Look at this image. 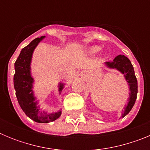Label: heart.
Returning <instances> with one entry per match:
<instances>
[{"instance_id": "obj_1", "label": "heart", "mask_w": 150, "mask_h": 150, "mask_svg": "<svg viewBox=\"0 0 150 150\" xmlns=\"http://www.w3.org/2000/svg\"><path fill=\"white\" fill-rule=\"evenodd\" d=\"M100 50V47L98 46H91L88 49V53L90 55H95V54L98 53L99 51Z\"/></svg>"}]
</instances>
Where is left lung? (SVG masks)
<instances>
[{
	"mask_svg": "<svg viewBox=\"0 0 150 150\" xmlns=\"http://www.w3.org/2000/svg\"><path fill=\"white\" fill-rule=\"evenodd\" d=\"M104 64L110 69H116L120 71L125 76L129 86V98H128V104L125 106L124 110H122L121 118L125 117L132 109L134 105L135 100L137 96V80L135 76L134 71L132 62L126 56L119 55L112 62H106Z\"/></svg>",
	"mask_w": 150,
	"mask_h": 150,
	"instance_id": "left-lung-1",
	"label": "left lung"
}]
</instances>
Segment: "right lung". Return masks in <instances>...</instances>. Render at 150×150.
<instances>
[{
  "label": "right lung",
  "mask_w": 150,
  "mask_h": 150,
  "mask_svg": "<svg viewBox=\"0 0 150 150\" xmlns=\"http://www.w3.org/2000/svg\"><path fill=\"white\" fill-rule=\"evenodd\" d=\"M45 36L34 39L28 46L24 47L15 62V74L13 83L16 90V95L18 104L26 116L36 122L49 123L59 119L62 115V110L48 113L40 110L39 102L34 96L33 84L34 79L31 75L30 64L35 48ZM64 83H59V94L62 93Z\"/></svg>",
  "instance_id": "right-lung-1"
}]
</instances>
